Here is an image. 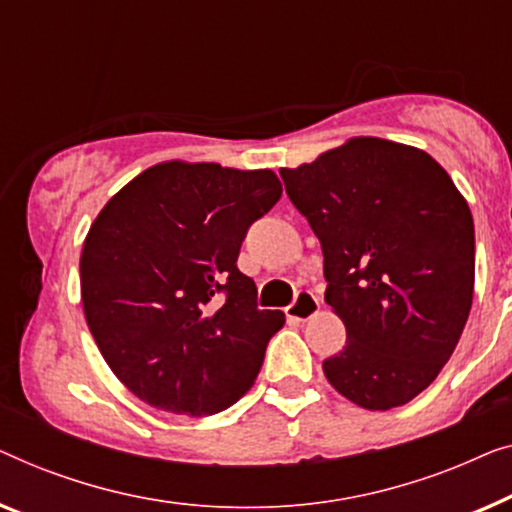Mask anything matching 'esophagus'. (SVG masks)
Instances as JSON below:
<instances>
[{
    "label": "esophagus",
    "mask_w": 512,
    "mask_h": 512,
    "mask_svg": "<svg viewBox=\"0 0 512 512\" xmlns=\"http://www.w3.org/2000/svg\"><path fill=\"white\" fill-rule=\"evenodd\" d=\"M318 308H320V301L313 292H299V297L285 308V315L287 320L292 322H306L318 313Z\"/></svg>",
    "instance_id": "esophagus-1"
}]
</instances>
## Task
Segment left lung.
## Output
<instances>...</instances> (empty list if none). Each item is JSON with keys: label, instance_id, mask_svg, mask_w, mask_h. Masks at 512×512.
I'll list each match as a JSON object with an SVG mask.
<instances>
[{"label": "left lung", "instance_id": "8db88e82", "mask_svg": "<svg viewBox=\"0 0 512 512\" xmlns=\"http://www.w3.org/2000/svg\"><path fill=\"white\" fill-rule=\"evenodd\" d=\"M280 176L320 239L325 301L345 325L322 371L366 410L403 406L434 383L469 320V204L434 157L376 136Z\"/></svg>", "mask_w": 512, "mask_h": 512}]
</instances>
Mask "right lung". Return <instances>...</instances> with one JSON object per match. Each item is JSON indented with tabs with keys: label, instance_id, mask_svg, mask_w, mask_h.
Here are the masks:
<instances>
[{
	"label": "right lung",
	"instance_id": "obj_1",
	"mask_svg": "<svg viewBox=\"0 0 512 512\" xmlns=\"http://www.w3.org/2000/svg\"><path fill=\"white\" fill-rule=\"evenodd\" d=\"M283 194L271 169L155 164L113 194L81 253V299L106 364L157 410L213 415L253 387L280 311L236 266Z\"/></svg>",
	"mask_w": 512,
	"mask_h": 512
}]
</instances>
